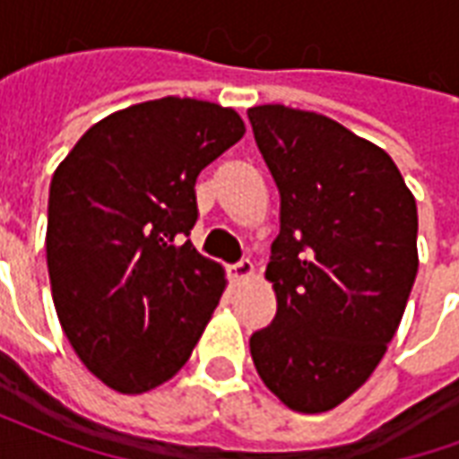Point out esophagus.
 Here are the masks:
<instances>
[{
  "mask_svg": "<svg viewBox=\"0 0 459 459\" xmlns=\"http://www.w3.org/2000/svg\"><path fill=\"white\" fill-rule=\"evenodd\" d=\"M253 270H255L253 263L248 258H243L236 265H230V278H233V282H243V280H248L253 275Z\"/></svg>",
  "mask_w": 459,
  "mask_h": 459,
  "instance_id": "esophagus-1",
  "label": "esophagus"
}]
</instances>
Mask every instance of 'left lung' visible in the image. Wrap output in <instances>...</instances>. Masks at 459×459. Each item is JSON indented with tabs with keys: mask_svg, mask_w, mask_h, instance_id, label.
<instances>
[{
	"mask_svg": "<svg viewBox=\"0 0 459 459\" xmlns=\"http://www.w3.org/2000/svg\"><path fill=\"white\" fill-rule=\"evenodd\" d=\"M280 191L265 278L278 312L250 337L263 384L298 413L337 408L374 374L418 273V209L394 160L325 115L250 108Z\"/></svg>",
	"mask_w": 459,
	"mask_h": 459,
	"instance_id": "8db88e82",
	"label": "left lung"
}]
</instances>
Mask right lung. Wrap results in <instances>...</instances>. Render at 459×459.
Wrapping results in <instances>:
<instances>
[{
	"mask_svg": "<svg viewBox=\"0 0 459 459\" xmlns=\"http://www.w3.org/2000/svg\"><path fill=\"white\" fill-rule=\"evenodd\" d=\"M243 132L236 110L169 95L95 122L54 171L56 315L85 368L117 394L169 381L219 305L223 268L186 240L194 184Z\"/></svg>",
	"mask_w": 459,
	"mask_h": 459,
	"instance_id": "right-lung-1",
	"label": "right lung"
}]
</instances>
